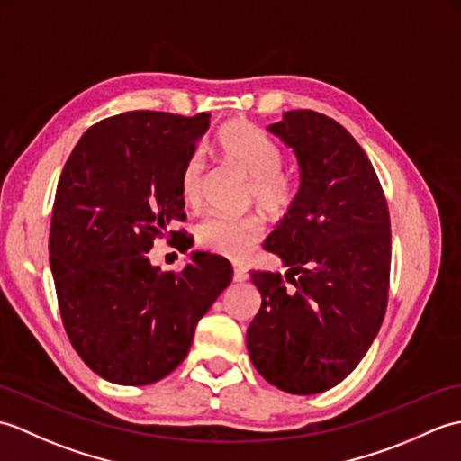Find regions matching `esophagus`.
Wrapping results in <instances>:
<instances>
[{"instance_id":"obj_1","label":"esophagus","mask_w":461,"mask_h":461,"mask_svg":"<svg viewBox=\"0 0 461 461\" xmlns=\"http://www.w3.org/2000/svg\"><path fill=\"white\" fill-rule=\"evenodd\" d=\"M249 276H248V271L243 269L241 266H233V281H238V283H241V281H246Z\"/></svg>"}]
</instances>
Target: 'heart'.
<instances>
[{
  "label": "heart",
  "mask_w": 461,
  "mask_h": 461,
  "mask_svg": "<svg viewBox=\"0 0 461 461\" xmlns=\"http://www.w3.org/2000/svg\"><path fill=\"white\" fill-rule=\"evenodd\" d=\"M218 149L233 166L249 178L248 198L269 215H281L295 198V185L281 172L283 156L279 146L256 126L243 121L225 124L218 134ZM205 184V158L202 150H194L184 162L180 174V192L188 205L202 202ZM263 223L256 215L249 218H213L198 225L202 246L230 259H243L253 243L261 238Z\"/></svg>",
  "instance_id": "heart-1"
}]
</instances>
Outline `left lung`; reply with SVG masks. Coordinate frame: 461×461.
<instances>
[{
    "label": "left lung",
    "instance_id": "obj_1",
    "mask_svg": "<svg viewBox=\"0 0 461 461\" xmlns=\"http://www.w3.org/2000/svg\"><path fill=\"white\" fill-rule=\"evenodd\" d=\"M267 132L299 168L295 198L266 241L293 287L279 273L251 271L261 307L248 350L269 384L309 396L345 380L378 335L388 299V208L365 150L329 116L287 111Z\"/></svg>",
    "mask_w": 461,
    "mask_h": 461
}]
</instances>
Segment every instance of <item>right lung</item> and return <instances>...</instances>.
Returning a JSON list of instances; mask_svg holds the SVG:
<instances>
[{
    "mask_svg": "<svg viewBox=\"0 0 461 461\" xmlns=\"http://www.w3.org/2000/svg\"><path fill=\"white\" fill-rule=\"evenodd\" d=\"M208 129V113L111 116L81 136L59 178L49 236L59 311L77 355L113 384L168 376L231 281L230 261L212 253H190L178 276L146 256L185 220L180 174Z\"/></svg>",
    "mask_w": 461,
    "mask_h": 461,
    "instance_id": "1",
    "label": "right lung"
}]
</instances>
